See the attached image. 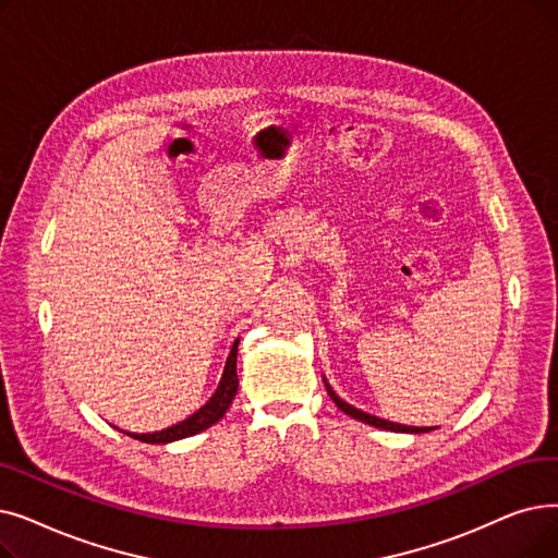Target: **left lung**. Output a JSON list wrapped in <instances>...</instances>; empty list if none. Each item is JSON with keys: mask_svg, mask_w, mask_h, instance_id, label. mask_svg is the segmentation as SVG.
Returning <instances> with one entry per match:
<instances>
[{"mask_svg": "<svg viewBox=\"0 0 558 558\" xmlns=\"http://www.w3.org/2000/svg\"><path fill=\"white\" fill-rule=\"evenodd\" d=\"M324 383H326V390H328L330 399L335 401V405H337L339 410H342V413H347L349 417H353V420H357V422H365V424H369V426H376V428H383V430H395V433H428V430H433V428H428V426H405V424H397V422H390V420H380V417H376V415H369V413H365V410H360V408L347 403L344 399H339L326 378H324Z\"/></svg>", "mask_w": 558, "mask_h": 558, "instance_id": "1", "label": "left lung"}]
</instances>
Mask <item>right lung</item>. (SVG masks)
Listing matches in <instances>:
<instances>
[{
  "instance_id": "obj_1",
  "label": "right lung",
  "mask_w": 558,
  "mask_h": 558,
  "mask_svg": "<svg viewBox=\"0 0 558 558\" xmlns=\"http://www.w3.org/2000/svg\"><path fill=\"white\" fill-rule=\"evenodd\" d=\"M236 344L232 347L228 362H226V369L221 376L219 387H216V392L211 395V399L198 410V413H193L191 417H186L184 422L175 424V426H168L159 433H132L134 440L141 442H148V445H168V442H175L182 438H189V435H196L205 428H209L211 424L219 422L226 410L230 408L234 395H236V387H239V378H236Z\"/></svg>"
}]
</instances>
